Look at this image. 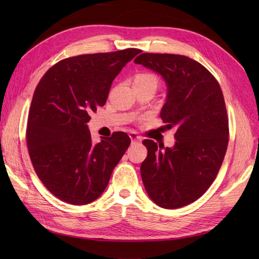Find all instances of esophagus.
Instances as JSON below:
<instances>
[{"label": "esophagus", "mask_w": 259, "mask_h": 259, "mask_svg": "<svg viewBox=\"0 0 259 259\" xmlns=\"http://www.w3.org/2000/svg\"><path fill=\"white\" fill-rule=\"evenodd\" d=\"M130 137L132 139V143H142V137L138 136L136 133H134V132L131 133Z\"/></svg>", "instance_id": "34e87169"}]
</instances>
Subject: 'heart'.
<instances>
[{
  "label": "heart",
  "mask_w": 259,
  "mask_h": 259,
  "mask_svg": "<svg viewBox=\"0 0 259 259\" xmlns=\"http://www.w3.org/2000/svg\"><path fill=\"white\" fill-rule=\"evenodd\" d=\"M134 84H152L158 85V79L151 73H140L135 76Z\"/></svg>",
  "instance_id": "obj_1"
}]
</instances>
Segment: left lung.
<instances>
[{"mask_svg": "<svg viewBox=\"0 0 259 259\" xmlns=\"http://www.w3.org/2000/svg\"><path fill=\"white\" fill-rule=\"evenodd\" d=\"M135 64L162 75L167 85L161 119L174 127L176 143L145 139L148 155L140 166L150 199L163 208L197 201L213 184L229 142V122L219 83L208 70L183 55L144 53Z\"/></svg>", "mask_w": 259, "mask_h": 259, "instance_id": "obj_1", "label": "left lung"}]
</instances>
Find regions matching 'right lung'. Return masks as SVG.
I'll return each mask as SVG.
<instances>
[{"label": "right lung", "mask_w": 259, "mask_h": 259, "mask_svg": "<svg viewBox=\"0 0 259 259\" xmlns=\"http://www.w3.org/2000/svg\"><path fill=\"white\" fill-rule=\"evenodd\" d=\"M140 50L85 54L50 68L33 94L27 146L37 177L59 200L85 205L100 197L131 144L126 133L92 143L90 112L106 104L114 77Z\"/></svg>", "instance_id": "obj_1"}]
</instances>
